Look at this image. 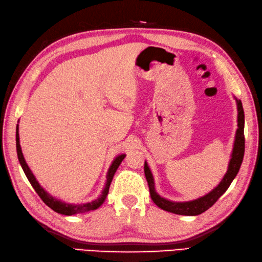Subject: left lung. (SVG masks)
Listing matches in <instances>:
<instances>
[{
    "label": "left lung",
    "mask_w": 262,
    "mask_h": 262,
    "mask_svg": "<svg viewBox=\"0 0 262 262\" xmlns=\"http://www.w3.org/2000/svg\"><path fill=\"white\" fill-rule=\"evenodd\" d=\"M235 98L236 105H237V130L235 133V140L233 145V150H231L230 160L228 163V169H227L226 174L223 179L219 182L218 186H215L208 194L204 196H201L199 199L187 201V202H173L170 200H166L164 197L159 195V192L155 189V182L154 177H152L151 171L148 166L147 162L145 161V176L148 182V187H149L150 197L154 203L159 206L160 209L171 212L174 214H181V215H199L203 213L208 209H210L216 201H218L221 195L225 194V191L228 189L231 182L237 176L242 162H243L244 157V149H245V139H244V111L242 101L237 98Z\"/></svg>",
    "instance_id": "8db88e82"
}]
</instances>
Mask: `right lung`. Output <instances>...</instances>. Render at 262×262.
Wrapping results in <instances>:
<instances>
[{"mask_svg":"<svg viewBox=\"0 0 262 262\" xmlns=\"http://www.w3.org/2000/svg\"><path fill=\"white\" fill-rule=\"evenodd\" d=\"M16 146H17V155H18L19 163H20L25 174H26L28 181L31 182L33 188L35 189L38 196L41 197V200L49 206V208L52 209L54 212H57V213H60L63 215H75V214L85 213V212L97 210L99 206H101L103 202H105V200H106L108 191H110V186L112 184L113 177H114L116 170L118 169V166H120L122 161L124 160V157L126 156L125 154H120V155H117L114 159V161L112 162V165L110 166V169H108L107 176H106V178H107L106 185H105V187H103L101 194L98 196V199L93 200L91 202H86V203L73 204V203H66V202H63L61 200H58L57 197H54V196L49 194V192L38 184V181L36 180L35 176L33 174L32 170L29 169V166L27 165V163H26V161H25V157L23 155L21 147H20V140H19V125L18 124H17V129H16Z\"/></svg>","mask_w":262,"mask_h":262,"instance_id":"right-lung-1","label":"right lung"}]
</instances>
